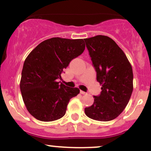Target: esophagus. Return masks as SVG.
Here are the masks:
<instances>
[{"label": "esophagus", "mask_w": 151, "mask_h": 151, "mask_svg": "<svg viewBox=\"0 0 151 151\" xmlns=\"http://www.w3.org/2000/svg\"><path fill=\"white\" fill-rule=\"evenodd\" d=\"M80 93H81V94H86V92H85V91H80Z\"/></svg>", "instance_id": "esophagus-1"}]
</instances>
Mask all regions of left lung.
I'll return each instance as SVG.
<instances>
[{"label": "left lung", "instance_id": "8db88e82", "mask_svg": "<svg viewBox=\"0 0 151 151\" xmlns=\"http://www.w3.org/2000/svg\"><path fill=\"white\" fill-rule=\"evenodd\" d=\"M84 41L101 85V94L93 96V104L84 112L93 120L111 121L122 113L131 98L132 67L124 51L108 36L96 35Z\"/></svg>", "mask_w": 151, "mask_h": 151}]
</instances>
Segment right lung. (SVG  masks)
<instances>
[{"instance_id": "1", "label": "right lung", "mask_w": 151, "mask_h": 151, "mask_svg": "<svg viewBox=\"0 0 151 151\" xmlns=\"http://www.w3.org/2000/svg\"><path fill=\"white\" fill-rule=\"evenodd\" d=\"M85 50L83 39L52 37L40 43L24 62L20 87L27 110L41 121L65 116L69 101L79 93L57 81L64 69Z\"/></svg>"}]
</instances>
